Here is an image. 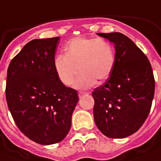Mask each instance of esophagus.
Returning <instances> with one entry per match:
<instances>
[{
  "mask_svg": "<svg viewBox=\"0 0 161 161\" xmlns=\"http://www.w3.org/2000/svg\"><path fill=\"white\" fill-rule=\"evenodd\" d=\"M78 95H79L80 98H81V97H83V96H87L88 93H87V92H82V91H80L79 93H78Z\"/></svg>",
  "mask_w": 161,
  "mask_h": 161,
  "instance_id": "1",
  "label": "esophagus"
}]
</instances>
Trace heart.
<instances>
[{
	"label": "heart",
	"instance_id": "obj_1",
	"mask_svg": "<svg viewBox=\"0 0 161 161\" xmlns=\"http://www.w3.org/2000/svg\"><path fill=\"white\" fill-rule=\"evenodd\" d=\"M65 55L54 59V69L59 80L65 86L75 82L79 89H87L110 76L115 65V51L109 41L103 38L76 37L64 47Z\"/></svg>",
	"mask_w": 161,
	"mask_h": 161
}]
</instances>
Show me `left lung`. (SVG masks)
I'll return each instance as SVG.
<instances>
[{
	"label": "left lung",
	"instance_id": "left-lung-1",
	"mask_svg": "<svg viewBox=\"0 0 161 161\" xmlns=\"http://www.w3.org/2000/svg\"><path fill=\"white\" fill-rule=\"evenodd\" d=\"M115 45V65L103 85L92 92L94 119L103 135L114 139L131 136L150 111L155 78L150 61L129 37L119 32L97 33Z\"/></svg>",
	"mask_w": 161,
	"mask_h": 161
}]
</instances>
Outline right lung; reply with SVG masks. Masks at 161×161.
Masks as SVG:
<instances>
[{"label":"right lung","instance_id":"right-lung-1","mask_svg":"<svg viewBox=\"0 0 161 161\" xmlns=\"http://www.w3.org/2000/svg\"><path fill=\"white\" fill-rule=\"evenodd\" d=\"M60 36L28 42L7 70L6 97L14 121L26 137L41 145L64 140L79 101L77 91L65 86L54 69Z\"/></svg>","mask_w":161,"mask_h":161}]
</instances>
